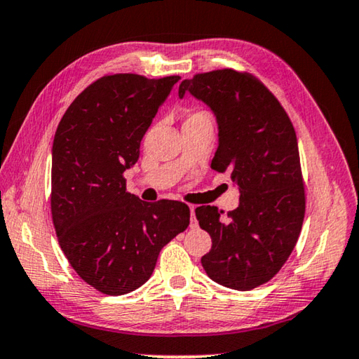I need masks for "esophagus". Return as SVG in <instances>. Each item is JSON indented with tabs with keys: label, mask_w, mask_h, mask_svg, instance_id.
Segmentation results:
<instances>
[{
	"label": "esophagus",
	"mask_w": 359,
	"mask_h": 359,
	"mask_svg": "<svg viewBox=\"0 0 359 359\" xmlns=\"http://www.w3.org/2000/svg\"><path fill=\"white\" fill-rule=\"evenodd\" d=\"M190 217H191V223H190V226H191V228H196L198 222H196V217H194V205H190Z\"/></svg>",
	"instance_id": "esophagus-1"
}]
</instances>
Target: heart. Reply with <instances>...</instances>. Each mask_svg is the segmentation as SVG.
Segmentation results:
<instances>
[{
	"mask_svg": "<svg viewBox=\"0 0 359 359\" xmlns=\"http://www.w3.org/2000/svg\"><path fill=\"white\" fill-rule=\"evenodd\" d=\"M199 115H208V114H204V112H193L190 117H199ZM190 117H188V118H190Z\"/></svg>",
	"mask_w": 359,
	"mask_h": 359,
	"instance_id": "b5f03b06",
	"label": "heart"
}]
</instances>
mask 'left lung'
Listing matches in <instances>:
<instances>
[{"mask_svg": "<svg viewBox=\"0 0 359 359\" xmlns=\"http://www.w3.org/2000/svg\"><path fill=\"white\" fill-rule=\"evenodd\" d=\"M215 114L218 149L210 168L239 187V208L224 214L196 208L212 248L204 271L223 287L247 291L269 282L287 263L306 214L299 149L293 123L266 85L248 72L217 69L180 83Z\"/></svg>", "mask_w": 359, "mask_h": 359, "instance_id": "8db88e82", "label": "left lung"}]
</instances>
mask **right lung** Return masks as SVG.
I'll list each match as a JSON object with an SVG mask.
<instances>
[{"label": "right lung", "instance_id": "1", "mask_svg": "<svg viewBox=\"0 0 359 359\" xmlns=\"http://www.w3.org/2000/svg\"><path fill=\"white\" fill-rule=\"evenodd\" d=\"M179 76L111 74L66 109L52 147L50 209L60 247L83 282L109 296L149 280L158 255L190 224L185 203L141 201L123 172Z\"/></svg>", "mask_w": 359, "mask_h": 359}]
</instances>
